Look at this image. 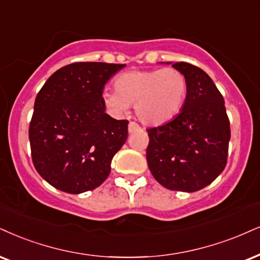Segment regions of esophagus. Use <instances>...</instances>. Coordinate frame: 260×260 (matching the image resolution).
<instances>
[{
	"label": "esophagus",
	"mask_w": 260,
	"mask_h": 260,
	"mask_svg": "<svg viewBox=\"0 0 260 260\" xmlns=\"http://www.w3.org/2000/svg\"><path fill=\"white\" fill-rule=\"evenodd\" d=\"M127 129H129V133L131 134V133H135V131L139 130L140 126H139V124L135 123V121H130L129 127H127Z\"/></svg>",
	"instance_id": "esophagus-1"
}]
</instances>
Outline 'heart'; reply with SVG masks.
<instances>
[{
  "mask_svg": "<svg viewBox=\"0 0 260 260\" xmlns=\"http://www.w3.org/2000/svg\"><path fill=\"white\" fill-rule=\"evenodd\" d=\"M114 89L102 94L108 110L119 115L129 106H135L143 124L158 126L169 123L182 111L188 83L183 73L174 67L134 70L118 76Z\"/></svg>",
  "mask_w": 260,
  "mask_h": 260,
  "instance_id": "heart-1",
  "label": "heart"
}]
</instances>
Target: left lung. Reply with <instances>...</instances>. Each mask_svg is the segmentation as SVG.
Instances as JSON below:
<instances>
[{
	"label": "left lung",
	"instance_id": "left-lung-1",
	"mask_svg": "<svg viewBox=\"0 0 260 260\" xmlns=\"http://www.w3.org/2000/svg\"><path fill=\"white\" fill-rule=\"evenodd\" d=\"M172 67L187 78V98L177 117L147 129V162L162 187L193 193L212 183L225 168L230 121L223 96L206 72L188 62Z\"/></svg>",
	"mask_w": 260,
	"mask_h": 260
}]
</instances>
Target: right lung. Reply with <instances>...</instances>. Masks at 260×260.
I'll list each match as a JSON object with an SVG mask.
<instances>
[{"mask_svg":"<svg viewBox=\"0 0 260 260\" xmlns=\"http://www.w3.org/2000/svg\"><path fill=\"white\" fill-rule=\"evenodd\" d=\"M121 63L75 62L57 70L35 101L28 139L35 169L70 194L92 190L111 172L127 139V120L105 113L106 82Z\"/></svg>","mask_w":260,"mask_h":260,"instance_id":"add662e5","label":"right lung"}]
</instances>
